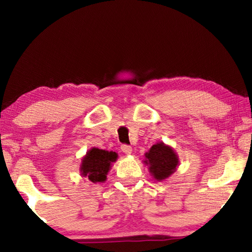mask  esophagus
Wrapping results in <instances>:
<instances>
[{
    "instance_id": "esophagus-1",
    "label": "esophagus",
    "mask_w": 252,
    "mask_h": 252,
    "mask_svg": "<svg viewBox=\"0 0 252 252\" xmlns=\"http://www.w3.org/2000/svg\"><path fill=\"white\" fill-rule=\"evenodd\" d=\"M121 150H122V152H125L126 155H130V153L132 152V148H131V146H127V144H122Z\"/></svg>"
}]
</instances>
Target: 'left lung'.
<instances>
[{
	"label": "left lung",
	"mask_w": 252,
	"mask_h": 252,
	"mask_svg": "<svg viewBox=\"0 0 252 252\" xmlns=\"http://www.w3.org/2000/svg\"><path fill=\"white\" fill-rule=\"evenodd\" d=\"M146 158L147 160L144 162L149 164L150 172L158 181L164 180L171 176L179 162L172 149L161 142L153 144L149 152L146 153Z\"/></svg>",
	"instance_id": "left-lung-1"
}]
</instances>
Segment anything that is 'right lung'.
I'll list each match as a JSON object with an SVG mask.
<instances>
[{
	"label": "right lung",
	"mask_w": 252,
	"mask_h": 252,
	"mask_svg": "<svg viewBox=\"0 0 252 252\" xmlns=\"http://www.w3.org/2000/svg\"><path fill=\"white\" fill-rule=\"evenodd\" d=\"M116 152L93 148L83 158L81 172L92 182H103L110 170V164L117 160Z\"/></svg>",
	"instance_id": "1"
}]
</instances>
